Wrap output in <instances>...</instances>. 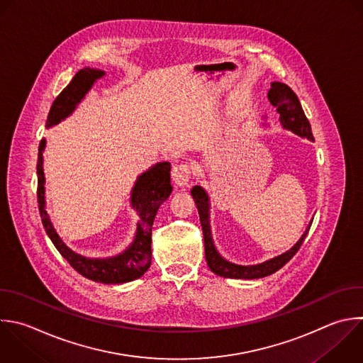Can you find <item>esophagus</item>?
<instances>
[{
  "mask_svg": "<svg viewBox=\"0 0 363 363\" xmlns=\"http://www.w3.org/2000/svg\"><path fill=\"white\" fill-rule=\"evenodd\" d=\"M172 179L174 182L176 186L179 187H186L189 186L190 183V179H191V170H190V166L187 163H180V164H176L172 170Z\"/></svg>",
  "mask_w": 363,
  "mask_h": 363,
  "instance_id": "obj_1",
  "label": "esophagus"
}]
</instances>
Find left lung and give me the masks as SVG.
Masks as SVG:
<instances>
[{
    "instance_id": "8db88e82",
    "label": "left lung",
    "mask_w": 363,
    "mask_h": 363,
    "mask_svg": "<svg viewBox=\"0 0 363 363\" xmlns=\"http://www.w3.org/2000/svg\"><path fill=\"white\" fill-rule=\"evenodd\" d=\"M268 101L269 104L277 109V113L279 116V123L282 126V129L289 130L292 133H295L296 136L302 138V139H308L311 142H313V136H312V130H311V125L302 111V106L296 98V95L292 92V89L282 84V82H271V89H268ZM267 126V123H265ZM191 196L196 201L197 210H199V216H200V223H201V228H203V235H204V250H206V259H207V265L208 268L220 277L224 278H234V279H257V278H264L268 277L271 274H274L275 271H278L279 268H282L299 250V247L302 245L312 220L309 221V224L306 225L303 234L299 237V240L285 252L278 254L272 258H268L262 262L258 264H251V265H241V264H235L231 262L228 259H225L217 250L216 244H214V238H213V233H211V224H210V196L208 193L201 187V186H194L191 189Z\"/></svg>"
}]
</instances>
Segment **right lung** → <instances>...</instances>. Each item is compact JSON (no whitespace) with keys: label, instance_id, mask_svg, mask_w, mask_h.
Returning a JSON list of instances; mask_svg holds the SVG:
<instances>
[{"label":"right lung","instance_id":"right-lung-1","mask_svg":"<svg viewBox=\"0 0 363 363\" xmlns=\"http://www.w3.org/2000/svg\"><path fill=\"white\" fill-rule=\"evenodd\" d=\"M106 75L105 71L96 68H84L69 85L54 101L48 119L47 129L54 128L69 118L95 82ZM47 140L43 139L38 149V203L40 214L45 231L62 257L85 278L102 284H125L140 278L152 264V225L156 213L173 191L170 184V163L159 162L145 173H142L130 191V207L138 213V228L130 244L121 252L111 257L92 258L75 252L69 248L57 233L45 200V172H44V150Z\"/></svg>","mask_w":363,"mask_h":363}]
</instances>
